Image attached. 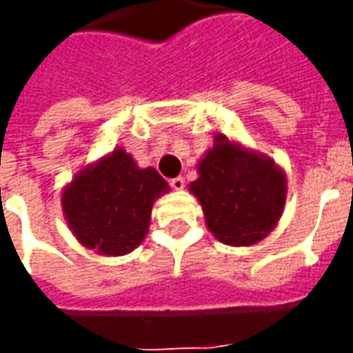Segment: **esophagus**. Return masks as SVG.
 <instances>
[{"instance_id":"obj_1","label":"esophagus","mask_w":353,"mask_h":353,"mask_svg":"<svg viewBox=\"0 0 353 353\" xmlns=\"http://www.w3.org/2000/svg\"><path fill=\"white\" fill-rule=\"evenodd\" d=\"M170 185H172V189H174V191H181V189L185 187V179L181 176L174 177V179H170Z\"/></svg>"}]
</instances>
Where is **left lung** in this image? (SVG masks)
<instances>
[{
	"label": "left lung",
	"mask_w": 353,
	"mask_h": 353,
	"mask_svg": "<svg viewBox=\"0 0 353 353\" xmlns=\"http://www.w3.org/2000/svg\"><path fill=\"white\" fill-rule=\"evenodd\" d=\"M189 191L199 199L208 229L219 242L252 245L280 221L288 179L270 157L217 134L200 159L199 179Z\"/></svg>",
	"instance_id": "8db88e82"
}]
</instances>
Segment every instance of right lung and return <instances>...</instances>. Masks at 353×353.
I'll use <instances>...</instances> for the list:
<instances>
[{"mask_svg":"<svg viewBox=\"0 0 353 353\" xmlns=\"http://www.w3.org/2000/svg\"><path fill=\"white\" fill-rule=\"evenodd\" d=\"M168 191L157 170L139 168L132 154L115 147L65 185L62 212L81 245L121 257L143 242L154 200Z\"/></svg>","mask_w":353,"mask_h":353,"instance_id":"right-lung-1","label":"right lung"}]
</instances>
